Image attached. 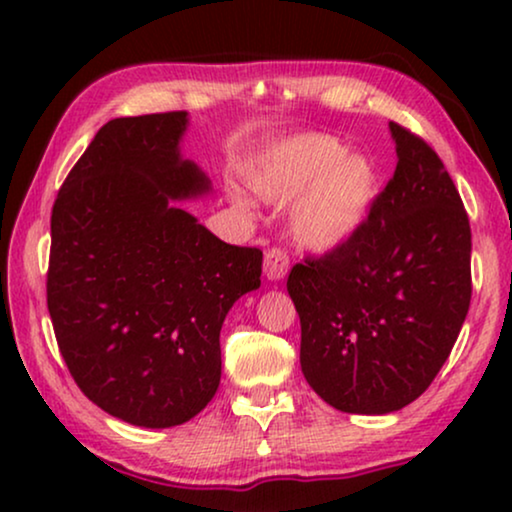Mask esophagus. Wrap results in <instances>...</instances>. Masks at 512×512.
Here are the masks:
<instances>
[{
  "instance_id": "obj_1",
  "label": "esophagus",
  "mask_w": 512,
  "mask_h": 512,
  "mask_svg": "<svg viewBox=\"0 0 512 512\" xmlns=\"http://www.w3.org/2000/svg\"><path fill=\"white\" fill-rule=\"evenodd\" d=\"M263 272L270 282H279V279H284L286 272H289V256H286L282 249H270L268 254H265Z\"/></svg>"
}]
</instances>
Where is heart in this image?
Wrapping results in <instances>:
<instances>
[{"mask_svg": "<svg viewBox=\"0 0 512 512\" xmlns=\"http://www.w3.org/2000/svg\"><path fill=\"white\" fill-rule=\"evenodd\" d=\"M251 193L270 205H293L291 230L305 249L328 254L352 242L380 193L373 158L347 151L331 135H293L265 146L247 170ZM237 209L249 200L230 193Z\"/></svg>", "mask_w": 512, "mask_h": 512, "instance_id": "obj_1", "label": "heart"}]
</instances>
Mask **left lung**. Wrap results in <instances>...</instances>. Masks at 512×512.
Listing matches in <instances>:
<instances>
[{"mask_svg": "<svg viewBox=\"0 0 512 512\" xmlns=\"http://www.w3.org/2000/svg\"><path fill=\"white\" fill-rule=\"evenodd\" d=\"M396 172L359 235L293 265L300 368L340 412L389 415L429 389L471 305V226L436 151L389 123Z\"/></svg>", "mask_w": 512, "mask_h": 512, "instance_id": "left-lung-1", "label": "left lung"}]
</instances>
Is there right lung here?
Returning a JSON list of instances; mask_svg holds the SVG:
<instances>
[{
    "label": "right lung",
    "instance_id": "1",
    "mask_svg": "<svg viewBox=\"0 0 512 512\" xmlns=\"http://www.w3.org/2000/svg\"><path fill=\"white\" fill-rule=\"evenodd\" d=\"M186 111L114 118L51 216L48 312L97 408L144 429L193 419L221 382L219 335L261 286L263 251L219 240L179 202L212 193L181 142Z\"/></svg>",
    "mask_w": 512,
    "mask_h": 512
}]
</instances>
